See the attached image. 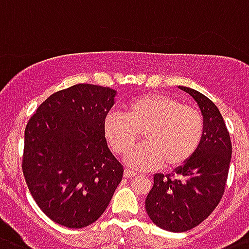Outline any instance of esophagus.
I'll list each match as a JSON object with an SVG mask.
<instances>
[{
    "label": "esophagus",
    "mask_w": 249,
    "mask_h": 249,
    "mask_svg": "<svg viewBox=\"0 0 249 249\" xmlns=\"http://www.w3.org/2000/svg\"><path fill=\"white\" fill-rule=\"evenodd\" d=\"M137 176V173L134 171L129 170V168H125L124 170V177L125 178H131V177H135Z\"/></svg>",
    "instance_id": "esophagus-1"
}]
</instances>
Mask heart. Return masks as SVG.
I'll return each instance as SVG.
<instances>
[{
    "mask_svg": "<svg viewBox=\"0 0 249 249\" xmlns=\"http://www.w3.org/2000/svg\"><path fill=\"white\" fill-rule=\"evenodd\" d=\"M142 131L145 143L130 152L126 163L142 171L162 164L173 170L187 163L199 149L204 118L197 108L172 96L147 93L126 102L124 114L108 112L104 120V135L118 154L128 153Z\"/></svg>",
    "mask_w": 249,
    "mask_h": 249,
    "instance_id": "1",
    "label": "heart"
}]
</instances>
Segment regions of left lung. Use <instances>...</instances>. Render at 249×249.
<instances>
[{"mask_svg":"<svg viewBox=\"0 0 249 249\" xmlns=\"http://www.w3.org/2000/svg\"><path fill=\"white\" fill-rule=\"evenodd\" d=\"M190 93L204 116V135L191 160L172 175H154L153 187L145 199L148 216L164 231H190L220 202L231 158V142L219 108L196 89L179 86Z\"/></svg>","mask_w":249,"mask_h":249,"instance_id":"left-lung-1","label":"left lung"}]
</instances>
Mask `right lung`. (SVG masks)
I'll return each instance as SVG.
<instances>
[{"mask_svg": "<svg viewBox=\"0 0 249 249\" xmlns=\"http://www.w3.org/2000/svg\"><path fill=\"white\" fill-rule=\"evenodd\" d=\"M116 91L78 83L50 95L25 128L22 172L37 206L67 228L95 223L124 168L107 147L104 120Z\"/></svg>", "mask_w": 249, "mask_h": 249, "instance_id": "1", "label": "right lung"}]
</instances>
